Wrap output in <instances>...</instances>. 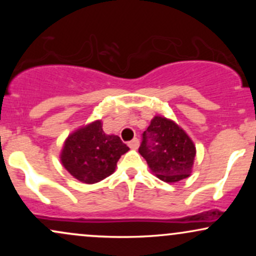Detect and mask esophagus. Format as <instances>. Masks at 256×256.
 I'll return each instance as SVG.
<instances>
[{
	"label": "esophagus",
	"instance_id": "esophagus-1",
	"mask_svg": "<svg viewBox=\"0 0 256 256\" xmlns=\"http://www.w3.org/2000/svg\"><path fill=\"white\" fill-rule=\"evenodd\" d=\"M128 146H130L131 149H134V150L138 149V146H140V140H138V138H134V140L128 143Z\"/></svg>",
	"mask_w": 256,
	"mask_h": 256
}]
</instances>
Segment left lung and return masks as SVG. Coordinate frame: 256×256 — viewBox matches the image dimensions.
<instances>
[{"label": "left lung", "instance_id": "obj_1", "mask_svg": "<svg viewBox=\"0 0 256 256\" xmlns=\"http://www.w3.org/2000/svg\"><path fill=\"white\" fill-rule=\"evenodd\" d=\"M152 174L166 183H177L192 172L196 146L183 128L171 119L155 116L143 132L138 149Z\"/></svg>", "mask_w": 256, "mask_h": 256}]
</instances>
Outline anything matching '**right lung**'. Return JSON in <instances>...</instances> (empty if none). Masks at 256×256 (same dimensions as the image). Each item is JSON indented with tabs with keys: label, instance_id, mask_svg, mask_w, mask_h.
<instances>
[{
	"label": "right lung",
	"instance_id": "add662e5",
	"mask_svg": "<svg viewBox=\"0 0 256 256\" xmlns=\"http://www.w3.org/2000/svg\"><path fill=\"white\" fill-rule=\"evenodd\" d=\"M128 146L116 134H104L102 120H95L68 134L60 160L70 174L85 184H95L116 171Z\"/></svg>",
	"mask_w": 256,
	"mask_h": 256
}]
</instances>
